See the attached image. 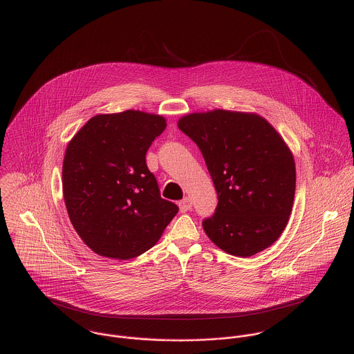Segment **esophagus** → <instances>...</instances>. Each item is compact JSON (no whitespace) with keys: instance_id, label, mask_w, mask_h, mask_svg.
Here are the masks:
<instances>
[{"instance_id":"34e87169","label":"esophagus","mask_w":354,"mask_h":354,"mask_svg":"<svg viewBox=\"0 0 354 354\" xmlns=\"http://www.w3.org/2000/svg\"><path fill=\"white\" fill-rule=\"evenodd\" d=\"M178 207L181 212H187L192 208V201L189 198H184L181 202L178 203Z\"/></svg>"}]
</instances>
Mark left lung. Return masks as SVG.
<instances>
[{
  "mask_svg": "<svg viewBox=\"0 0 354 354\" xmlns=\"http://www.w3.org/2000/svg\"><path fill=\"white\" fill-rule=\"evenodd\" d=\"M201 149L218 195L208 239L222 251L248 257L285 230L296 191L295 158L282 136L254 113L211 110L178 120Z\"/></svg>",
  "mask_w": 354,
  "mask_h": 354,
  "instance_id": "1",
  "label": "left lung"
}]
</instances>
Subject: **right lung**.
I'll return each mask as SVG.
<instances>
[{
  "instance_id": "right-lung-1",
  "label": "right lung",
  "mask_w": 354,
  "mask_h": 354,
  "mask_svg": "<svg viewBox=\"0 0 354 354\" xmlns=\"http://www.w3.org/2000/svg\"><path fill=\"white\" fill-rule=\"evenodd\" d=\"M166 128L140 110L98 114L69 142L62 192L69 219L93 251L127 260L149 251L178 212L160 198L146 153Z\"/></svg>"
}]
</instances>
